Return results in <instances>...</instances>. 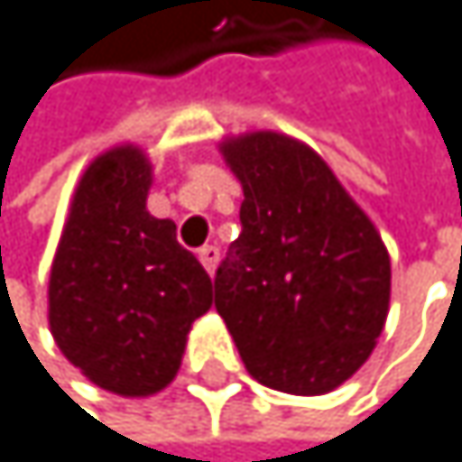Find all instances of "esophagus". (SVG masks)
<instances>
[{
    "label": "esophagus",
    "mask_w": 462,
    "mask_h": 462,
    "mask_svg": "<svg viewBox=\"0 0 462 462\" xmlns=\"http://www.w3.org/2000/svg\"><path fill=\"white\" fill-rule=\"evenodd\" d=\"M198 256H200V264L206 267V273L211 276V273L217 270V262H220V248L217 245H206V248H200Z\"/></svg>",
    "instance_id": "esophagus-1"
}]
</instances>
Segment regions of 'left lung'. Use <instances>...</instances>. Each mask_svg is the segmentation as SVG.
<instances>
[{"label":"left lung","instance_id":"1","mask_svg":"<svg viewBox=\"0 0 462 462\" xmlns=\"http://www.w3.org/2000/svg\"><path fill=\"white\" fill-rule=\"evenodd\" d=\"M242 183V234L214 276V307L248 374L292 396L340 387L371 356L391 307V256L304 142L256 131L220 144Z\"/></svg>","mask_w":462,"mask_h":462}]
</instances>
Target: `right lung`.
<instances>
[{"mask_svg": "<svg viewBox=\"0 0 462 462\" xmlns=\"http://www.w3.org/2000/svg\"><path fill=\"white\" fill-rule=\"evenodd\" d=\"M152 167L119 144L86 167L50 273V328L71 365L116 396L175 379L186 335L211 310V279L147 211Z\"/></svg>", "mask_w": 462, "mask_h": 462, "instance_id": "obj_1", "label": "right lung"}]
</instances>
